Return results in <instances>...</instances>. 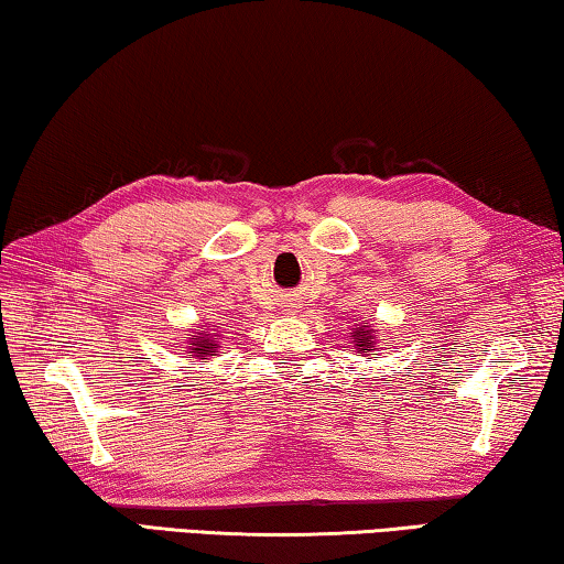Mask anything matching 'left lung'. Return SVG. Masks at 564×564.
Masks as SVG:
<instances>
[{
	"mask_svg": "<svg viewBox=\"0 0 564 564\" xmlns=\"http://www.w3.org/2000/svg\"><path fill=\"white\" fill-rule=\"evenodd\" d=\"M358 333V336H356V346H360V350L362 352H366L368 350V346H370V343H368V330L366 328H360V330H356Z\"/></svg>",
	"mask_w": 564,
	"mask_h": 564,
	"instance_id": "obj_1",
	"label": "left lung"
}]
</instances>
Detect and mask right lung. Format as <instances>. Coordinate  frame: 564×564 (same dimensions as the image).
Wrapping results in <instances>:
<instances>
[{"label":"right lung","instance_id":"obj_1","mask_svg":"<svg viewBox=\"0 0 564 564\" xmlns=\"http://www.w3.org/2000/svg\"><path fill=\"white\" fill-rule=\"evenodd\" d=\"M191 352H196V356H214L216 352V340H212V336H204V333H198V336L191 338Z\"/></svg>","mask_w":564,"mask_h":564}]
</instances>
